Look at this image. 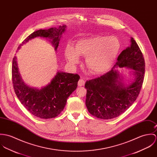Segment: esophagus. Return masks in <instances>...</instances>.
Here are the masks:
<instances>
[{"instance_id":"34e87169","label":"esophagus","mask_w":157,"mask_h":157,"mask_svg":"<svg viewBox=\"0 0 157 157\" xmlns=\"http://www.w3.org/2000/svg\"><path fill=\"white\" fill-rule=\"evenodd\" d=\"M85 82H86V79L85 78H81V79L79 80V81H78V86H79V87H81V86H84V84H85Z\"/></svg>"}]
</instances>
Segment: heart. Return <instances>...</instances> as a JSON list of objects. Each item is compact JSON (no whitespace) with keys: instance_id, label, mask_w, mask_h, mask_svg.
<instances>
[{"instance_id":"b5f03b06","label":"heart","mask_w":157,"mask_h":157,"mask_svg":"<svg viewBox=\"0 0 157 157\" xmlns=\"http://www.w3.org/2000/svg\"><path fill=\"white\" fill-rule=\"evenodd\" d=\"M121 48L117 37L96 36L78 40L73 49L67 46L64 53L67 59L73 64L79 62L78 56H86L87 67L95 74H101L113 67Z\"/></svg>"}]
</instances>
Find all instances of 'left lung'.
Returning a JSON list of instances; mask_svg holds the SVG:
<instances>
[{
  "label": "left lung",
  "mask_w": 157,
  "mask_h": 157,
  "mask_svg": "<svg viewBox=\"0 0 157 157\" xmlns=\"http://www.w3.org/2000/svg\"><path fill=\"white\" fill-rule=\"evenodd\" d=\"M131 44L117 58L112 69L100 77L87 81L86 105L88 112L101 119L117 117L135 102L142 86L145 71L143 53L132 37ZM135 70V79L124 85L116 67Z\"/></svg>",
  "instance_id": "8db88e82"
}]
</instances>
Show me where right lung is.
I'll return each mask as SVG.
<instances>
[{
    "label": "right lung",
    "instance_id": "obj_1",
    "mask_svg": "<svg viewBox=\"0 0 157 157\" xmlns=\"http://www.w3.org/2000/svg\"><path fill=\"white\" fill-rule=\"evenodd\" d=\"M66 28V25L49 29H40L29 35L18 48L36 36L48 38L56 50L60 38ZM80 77L78 74L58 71L50 83L41 89L29 87L21 79L17 63L13 59L12 80L14 91L25 108L32 114L41 119L58 116L64 109L67 99L76 89Z\"/></svg>",
    "mask_w": 157,
    "mask_h": 157
}]
</instances>
